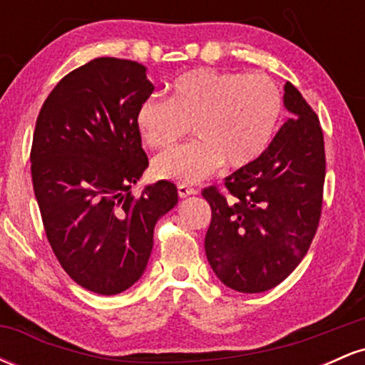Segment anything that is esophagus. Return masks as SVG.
I'll list each match as a JSON object with an SVG mask.
<instances>
[{
	"mask_svg": "<svg viewBox=\"0 0 365 365\" xmlns=\"http://www.w3.org/2000/svg\"><path fill=\"white\" fill-rule=\"evenodd\" d=\"M197 192H199L197 188L190 187V185H185V183H180V185H178V195L182 197V199H185V197H188V195H195Z\"/></svg>",
	"mask_w": 365,
	"mask_h": 365,
	"instance_id": "1",
	"label": "esophagus"
}]
</instances>
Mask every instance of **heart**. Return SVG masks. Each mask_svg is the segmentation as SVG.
Returning <instances> with one entry per match:
<instances>
[{"label": "heart", "mask_w": 365, "mask_h": 365, "mask_svg": "<svg viewBox=\"0 0 365 365\" xmlns=\"http://www.w3.org/2000/svg\"><path fill=\"white\" fill-rule=\"evenodd\" d=\"M283 113V96L267 75L195 68L170 86L168 99L148 98L135 125L153 149H166L187 135L197 140L154 159L159 178L195 183L225 166L240 170L266 153Z\"/></svg>", "instance_id": "obj_1"}]
</instances>
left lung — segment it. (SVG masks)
<instances>
[{
  "mask_svg": "<svg viewBox=\"0 0 365 365\" xmlns=\"http://www.w3.org/2000/svg\"><path fill=\"white\" fill-rule=\"evenodd\" d=\"M292 118L257 161L202 190L211 206L206 255L232 290L261 293L279 284L307 254L319 226L326 177L319 118L295 86L284 83Z\"/></svg>",
  "mask_w": 365,
  "mask_h": 365,
  "instance_id": "1",
  "label": "left lung"
}]
</instances>
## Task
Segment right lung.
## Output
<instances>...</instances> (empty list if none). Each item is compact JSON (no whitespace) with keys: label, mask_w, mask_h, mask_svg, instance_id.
Masks as SVG:
<instances>
[{"label":"right lung","mask_w":365,"mask_h":365,"mask_svg":"<svg viewBox=\"0 0 365 365\" xmlns=\"http://www.w3.org/2000/svg\"><path fill=\"white\" fill-rule=\"evenodd\" d=\"M153 91L140 63L96 58L58 82L36 121L31 171L46 237L66 274L99 295L140 278L156 221L178 202L166 180L130 190L149 165L135 113Z\"/></svg>","instance_id":"add662e5"}]
</instances>
